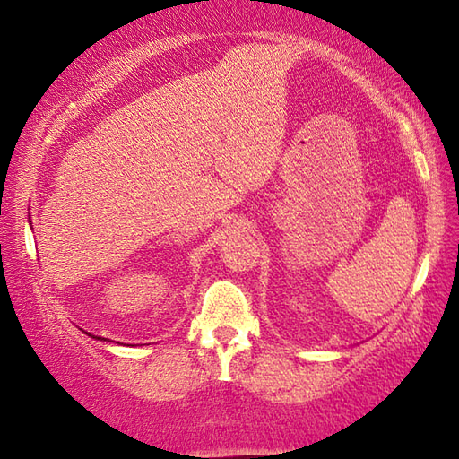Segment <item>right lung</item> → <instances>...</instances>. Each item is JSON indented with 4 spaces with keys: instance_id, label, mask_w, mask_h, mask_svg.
<instances>
[{
    "instance_id": "right-lung-1",
    "label": "right lung",
    "mask_w": 459,
    "mask_h": 459,
    "mask_svg": "<svg viewBox=\"0 0 459 459\" xmlns=\"http://www.w3.org/2000/svg\"><path fill=\"white\" fill-rule=\"evenodd\" d=\"M97 339H100V337H97Z\"/></svg>"
}]
</instances>
